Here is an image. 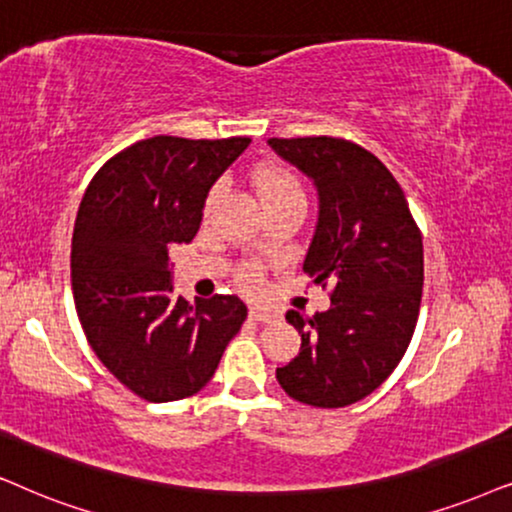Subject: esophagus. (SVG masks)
<instances>
[{"mask_svg": "<svg viewBox=\"0 0 512 512\" xmlns=\"http://www.w3.org/2000/svg\"><path fill=\"white\" fill-rule=\"evenodd\" d=\"M250 319L257 323H271L276 319V314L269 312V309H262V307H250Z\"/></svg>", "mask_w": 512, "mask_h": 512, "instance_id": "34e87169", "label": "esophagus"}]
</instances>
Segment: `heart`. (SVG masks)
Returning <instances> with one entry per match:
<instances>
[{"mask_svg":"<svg viewBox=\"0 0 512 512\" xmlns=\"http://www.w3.org/2000/svg\"><path fill=\"white\" fill-rule=\"evenodd\" d=\"M255 189H257V196H260V200H262V205L274 203V200H283V198H304L300 179H297L293 172L283 170V167H271V170H262L255 177ZM219 198H222V184L212 186L208 203H205L208 212L219 203ZM238 278H241L243 286L257 288V286H260V269L252 267V264H250V267L241 269Z\"/></svg>","mask_w":512,"mask_h":512,"instance_id":"b5f03b06","label":"heart"}]
</instances>
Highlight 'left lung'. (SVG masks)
<instances>
[{
  "mask_svg": "<svg viewBox=\"0 0 512 512\" xmlns=\"http://www.w3.org/2000/svg\"><path fill=\"white\" fill-rule=\"evenodd\" d=\"M269 146L319 191L302 269L331 286L328 312L286 314L302 345L276 380L295 401L340 409L378 390L409 347L423 297V236L397 179L366 148L335 137Z\"/></svg>",
  "mask_w": 512,
  "mask_h": 512,
  "instance_id": "1",
  "label": "left lung"
}]
</instances>
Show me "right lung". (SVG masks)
<instances>
[{
  "instance_id": "obj_1",
  "label": "right lung",
  "mask_w": 512,
  "mask_h": 512,
  "mask_svg": "<svg viewBox=\"0 0 512 512\" xmlns=\"http://www.w3.org/2000/svg\"><path fill=\"white\" fill-rule=\"evenodd\" d=\"M248 137H153L113 155L77 210L70 276L82 331L101 364L146 401L203 390L248 307L236 295H172L167 250L191 243L205 198Z\"/></svg>"
}]
</instances>
